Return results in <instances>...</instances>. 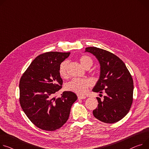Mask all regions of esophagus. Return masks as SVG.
I'll list each match as a JSON object with an SVG mask.
<instances>
[{"label": "esophagus", "instance_id": "obj_1", "mask_svg": "<svg viewBox=\"0 0 149 149\" xmlns=\"http://www.w3.org/2000/svg\"><path fill=\"white\" fill-rule=\"evenodd\" d=\"M77 98H78V100H82V99H85L86 97L85 96H82V95H78Z\"/></svg>", "mask_w": 149, "mask_h": 149}]
</instances>
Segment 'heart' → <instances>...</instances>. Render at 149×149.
Segmentation results:
<instances>
[{
    "label": "heart",
    "mask_w": 149,
    "mask_h": 149,
    "mask_svg": "<svg viewBox=\"0 0 149 149\" xmlns=\"http://www.w3.org/2000/svg\"><path fill=\"white\" fill-rule=\"evenodd\" d=\"M82 65L85 68H90L93 64L92 58L87 55H82L79 58ZM68 61L65 60L62 62L59 67V74L61 77H65L67 74V67ZM91 85V82L87 79L74 78L65 85L67 90L72 91L79 95L85 94L88 90V88Z\"/></svg>",
    "instance_id": "obj_1"
}]
</instances>
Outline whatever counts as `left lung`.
Here are the masks:
<instances>
[{
  "instance_id": "left-lung-1",
  "label": "left lung",
  "mask_w": 149,
  "mask_h": 149,
  "mask_svg": "<svg viewBox=\"0 0 149 149\" xmlns=\"http://www.w3.org/2000/svg\"><path fill=\"white\" fill-rule=\"evenodd\" d=\"M85 52L94 55L100 64V79L93 91L106 94L102 100L97 97L98 104L93 110L94 116L104 123L117 122L127 115L132 106L131 74L123 61L110 52L96 47L86 48Z\"/></svg>"
}]
</instances>
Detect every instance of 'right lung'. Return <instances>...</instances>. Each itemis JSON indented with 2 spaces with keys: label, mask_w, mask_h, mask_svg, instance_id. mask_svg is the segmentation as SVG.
I'll list each match as a JSON object with an SVG mask.
<instances>
[{
  "label": "right lung",
  "mask_w": 149,
  "mask_h": 149,
  "mask_svg": "<svg viewBox=\"0 0 149 149\" xmlns=\"http://www.w3.org/2000/svg\"><path fill=\"white\" fill-rule=\"evenodd\" d=\"M70 52H47L38 55L19 81V103L27 118L41 130L52 131L65 123L72 106L77 99L71 91L54 96L63 85L60 64Z\"/></svg>",
  "instance_id": "1"
}]
</instances>
